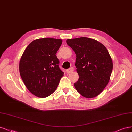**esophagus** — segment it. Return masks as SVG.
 Returning a JSON list of instances; mask_svg holds the SVG:
<instances>
[{
    "label": "esophagus",
    "instance_id": "esophagus-1",
    "mask_svg": "<svg viewBox=\"0 0 132 132\" xmlns=\"http://www.w3.org/2000/svg\"><path fill=\"white\" fill-rule=\"evenodd\" d=\"M73 71H74V69L72 67H71V68H70V69H67L66 70V72L67 73H71V72H73Z\"/></svg>",
    "mask_w": 132,
    "mask_h": 132
}]
</instances>
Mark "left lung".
<instances>
[{"label": "left lung", "mask_w": 132, "mask_h": 132, "mask_svg": "<svg viewBox=\"0 0 132 132\" xmlns=\"http://www.w3.org/2000/svg\"><path fill=\"white\" fill-rule=\"evenodd\" d=\"M76 54L75 66L79 78L74 86L80 95L93 98L108 84L113 69L111 56L99 42L87 37L66 40Z\"/></svg>", "instance_id": "8db88e82"}]
</instances>
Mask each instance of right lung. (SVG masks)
<instances>
[{"label": "right lung", "instance_id": "1", "mask_svg": "<svg viewBox=\"0 0 132 132\" xmlns=\"http://www.w3.org/2000/svg\"><path fill=\"white\" fill-rule=\"evenodd\" d=\"M62 42L60 39L40 38L32 42L24 51L20 61V73L34 95L44 98L56 89L64 73L56 56Z\"/></svg>", "mask_w": 132, "mask_h": 132}]
</instances>
